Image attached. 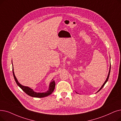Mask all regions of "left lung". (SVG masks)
Wrapping results in <instances>:
<instances>
[{"label": "left lung", "mask_w": 121, "mask_h": 121, "mask_svg": "<svg viewBox=\"0 0 121 121\" xmlns=\"http://www.w3.org/2000/svg\"><path fill=\"white\" fill-rule=\"evenodd\" d=\"M110 70H111V64H110V68H109V73H108V76H107V78H106V81H105V82H104V83L103 84V85L101 86V87L100 88V89L99 90L97 91V92H98V91H100L101 89L103 88V87L104 86V85H105V83L107 82L108 81V78H109V75H110ZM76 93H77V92H76Z\"/></svg>", "instance_id": "8db88e82"}]
</instances>
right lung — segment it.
Masks as SVG:
<instances>
[{
  "instance_id": "obj_1",
  "label": "right lung",
  "mask_w": 121,
  "mask_h": 121,
  "mask_svg": "<svg viewBox=\"0 0 121 121\" xmlns=\"http://www.w3.org/2000/svg\"><path fill=\"white\" fill-rule=\"evenodd\" d=\"M13 65V64H12ZM12 71H13V76L14 78L15 81L17 83V85L22 89V90L26 93L28 95L31 96V97H38V98H43L44 97L46 96H48L53 92L55 86V83L54 80L53 79H52L51 82L49 83V88H48V90L45 92H36L35 91H34L33 90L32 88H31L28 86H24L22 85L21 84H20L18 81L17 80L16 77L15 73L14 72V69H13V67H12Z\"/></svg>"
}]
</instances>
